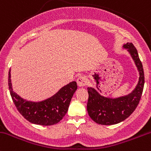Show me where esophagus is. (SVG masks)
I'll list each match as a JSON object with an SVG mask.
<instances>
[{
  "mask_svg": "<svg viewBox=\"0 0 151 151\" xmlns=\"http://www.w3.org/2000/svg\"><path fill=\"white\" fill-rule=\"evenodd\" d=\"M87 79L85 76H80L77 79V84L79 87H83L86 85Z\"/></svg>",
  "mask_w": 151,
  "mask_h": 151,
  "instance_id": "1",
  "label": "esophagus"
}]
</instances>
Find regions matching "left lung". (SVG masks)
<instances>
[{
    "label": "left lung",
    "instance_id": "obj_1",
    "mask_svg": "<svg viewBox=\"0 0 151 151\" xmlns=\"http://www.w3.org/2000/svg\"><path fill=\"white\" fill-rule=\"evenodd\" d=\"M123 49H127L136 65L139 75L138 83L129 94L115 98L104 97L94 88L88 87L87 112L90 118L97 124L113 125L123 122L134 111L140 100L145 83L142 63L132 43L124 44Z\"/></svg>",
    "mask_w": 151,
    "mask_h": 151
}]
</instances>
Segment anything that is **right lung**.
I'll return each instance as SVG.
<instances>
[{"label":"right lung","instance_id":"add662e5","mask_svg":"<svg viewBox=\"0 0 151 151\" xmlns=\"http://www.w3.org/2000/svg\"><path fill=\"white\" fill-rule=\"evenodd\" d=\"M77 88V83L72 81L49 98L38 102L27 100L14 91L9 70V88L14 103L22 116L32 124L50 126L60 122L68 112Z\"/></svg>","mask_w":151,"mask_h":151}]
</instances>
